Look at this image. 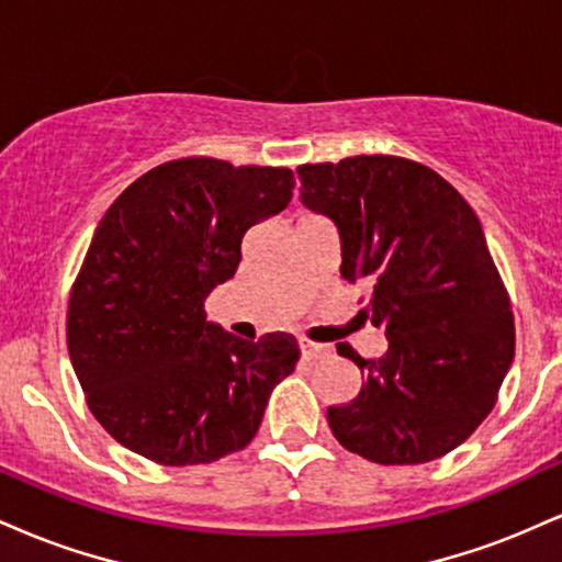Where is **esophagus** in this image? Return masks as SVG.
I'll list each match as a JSON object with an SVG mask.
<instances>
[{"label":"esophagus","instance_id":"1","mask_svg":"<svg viewBox=\"0 0 562 562\" xmlns=\"http://www.w3.org/2000/svg\"><path fill=\"white\" fill-rule=\"evenodd\" d=\"M299 346H301L303 359H322V357H330V353H333L330 346L314 344V340H308V338H301Z\"/></svg>","mask_w":562,"mask_h":562}]
</instances>
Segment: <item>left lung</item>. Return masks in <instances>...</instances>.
Segmentation results:
<instances>
[{"label": "left lung", "instance_id": "obj_1", "mask_svg": "<svg viewBox=\"0 0 562 562\" xmlns=\"http://www.w3.org/2000/svg\"><path fill=\"white\" fill-rule=\"evenodd\" d=\"M301 198L340 235V277L389 338L378 362L338 344L362 391L330 406L340 447L378 465H423L473 436L515 357V319L475 211L441 173L402 156L303 164ZM359 312V314H362Z\"/></svg>", "mask_w": 562, "mask_h": 562}]
</instances>
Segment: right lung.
I'll return each instance as SVG.
<instances>
[{"label":"right lung","instance_id":"1","mask_svg":"<svg viewBox=\"0 0 562 562\" xmlns=\"http://www.w3.org/2000/svg\"><path fill=\"white\" fill-rule=\"evenodd\" d=\"M293 171L177 158L113 200L68 299V353L97 423L158 465L216 462L256 436L299 340H243L205 299L243 259V235L280 214Z\"/></svg>","mask_w":562,"mask_h":562}]
</instances>
